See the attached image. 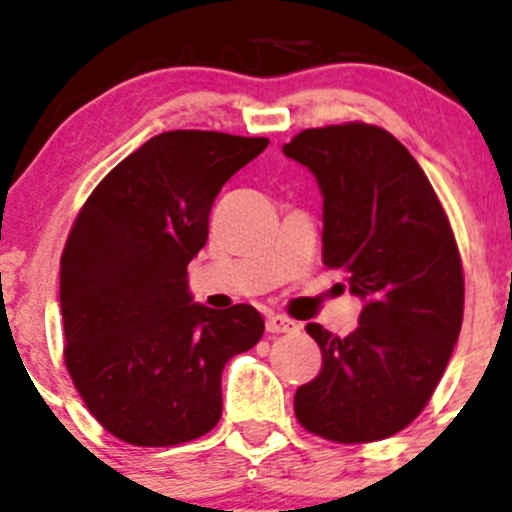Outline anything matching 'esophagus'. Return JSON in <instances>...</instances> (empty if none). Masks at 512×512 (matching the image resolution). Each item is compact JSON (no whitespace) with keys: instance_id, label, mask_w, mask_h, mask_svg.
I'll use <instances>...</instances> for the list:
<instances>
[{"instance_id":"esophagus-1","label":"esophagus","mask_w":512,"mask_h":512,"mask_svg":"<svg viewBox=\"0 0 512 512\" xmlns=\"http://www.w3.org/2000/svg\"><path fill=\"white\" fill-rule=\"evenodd\" d=\"M265 325H267V332H272V335H277V332H295L297 327H300L295 320H290V317L285 315H275V312L267 315Z\"/></svg>"}]
</instances>
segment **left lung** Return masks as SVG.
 Segmentation results:
<instances>
[{"label": "left lung", "mask_w": 512, "mask_h": 512, "mask_svg": "<svg viewBox=\"0 0 512 512\" xmlns=\"http://www.w3.org/2000/svg\"><path fill=\"white\" fill-rule=\"evenodd\" d=\"M322 192V262L362 300L337 337L310 322L322 370L295 393V415L335 443H372L428 405L463 325L465 282L448 215L415 157L375 124L302 130L282 147Z\"/></svg>", "instance_id": "obj_1"}]
</instances>
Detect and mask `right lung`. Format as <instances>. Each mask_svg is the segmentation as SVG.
I'll use <instances>...</instances> for the list:
<instances>
[{"mask_svg": "<svg viewBox=\"0 0 512 512\" xmlns=\"http://www.w3.org/2000/svg\"><path fill=\"white\" fill-rule=\"evenodd\" d=\"M267 137L175 130L124 157L87 197L59 262L64 365L89 413L142 448L190 443L222 415L227 360L257 345L252 305L192 300L217 192Z\"/></svg>", "mask_w": 512, "mask_h": 512, "instance_id": "add662e5", "label": "right lung"}]
</instances>
